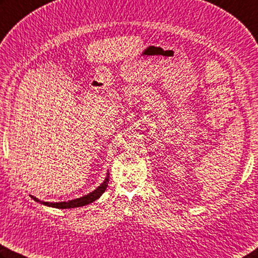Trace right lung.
<instances>
[{
    "mask_svg": "<svg viewBox=\"0 0 258 258\" xmlns=\"http://www.w3.org/2000/svg\"><path fill=\"white\" fill-rule=\"evenodd\" d=\"M108 182H109V174H107L105 180L102 184H100V186H98L97 188L91 191V193H89L87 195L82 196V198H79L76 200H71V201H68V202H56V203H51V202H44V201H40L35 196L30 195V198L36 201V202H38L40 204H44V205H47V207H51V208H56V209H73V208H80V207H84V205H88L92 202H95L96 200H98L100 198V196L104 194V191L106 190L107 186H108Z\"/></svg>",
    "mask_w": 258,
    "mask_h": 258,
    "instance_id": "right-lung-1",
    "label": "right lung"
}]
</instances>
